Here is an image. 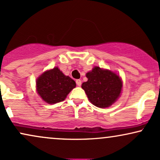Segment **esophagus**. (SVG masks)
<instances>
[{"label":"esophagus","mask_w":160,"mask_h":160,"mask_svg":"<svg viewBox=\"0 0 160 160\" xmlns=\"http://www.w3.org/2000/svg\"><path fill=\"white\" fill-rule=\"evenodd\" d=\"M76 84L78 86H81L82 85V81H81L80 79H77L76 81Z\"/></svg>","instance_id":"34e87169"}]
</instances>
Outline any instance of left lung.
I'll return each instance as SVG.
<instances>
[{
    "mask_svg": "<svg viewBox=\"0 0 160 160\" xmlns=\"http://www.w3.org/2000/svg\"><path fill=\"white\" fill-rule=\"evenodd\" d=\"M88 81L82 88L90 102L98 108H108L119 97L122 81L119 76L109 70L95 67L86 74Z\"/></svg>",
    "mask_w": 160,
    "mask_h": 160,
    "instance_id": "obj_1",
    "label": "left lung"
}]
</instances>
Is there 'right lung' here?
I'll use <instances>...</instances> for the list:
<instances>
[{
    "mask_svg": "<svg viewBox=\"0 0 160 160\" xmlns=\"http://www.w3.org/2000/svg\"><path fill=\"white\" fill-rule=\"evenodd\" d=\"M76 84L74 80L65 76L58 68L45 71L36 81V90L41 98L48 104L62 102Z\"/></svg>",
    "mask_w": 160,
    "mask_h": 160,
    "instance_id": "add662e5",
    "label": "right lung"
}]
</instances>
